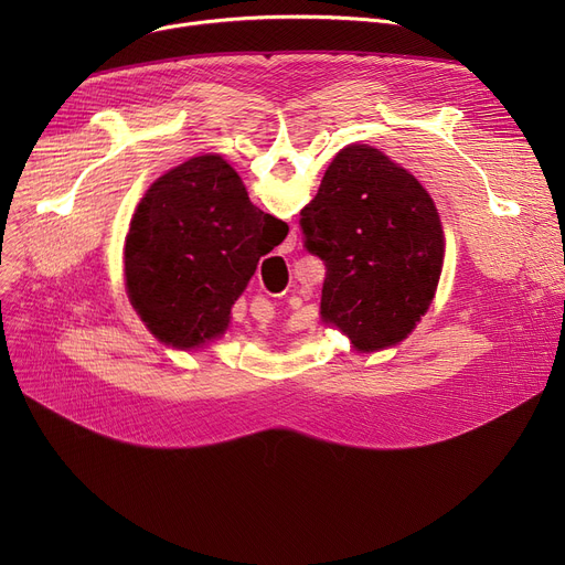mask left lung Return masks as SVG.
Wrapping results in <instances>:
<instances>
[{"instance_id":"obj_1","label":"left lung","mask_w":565,"mask_h":565,"mask_svg":"<svg viewBox=\"0 0 565 565\" xmlns=\"http://www.w3.org/2000/svg\"><path fill=\"white\" fill-rule=\"evenodd\" d=\"M324 263L320 318L354 350L407 339L428 311L444 260L439 213L407 169L366 143L345 146L300 213Z\"/></svg>"}]
</instances>
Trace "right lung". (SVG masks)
I'll return each instance as SVG.
<instances>
[{"label":"right lung","mask_w":565,"mask_h":565,"mask_svg":"<svg viewBox=\"0 0 565 565\" xmlns=\"http://www.w3.org/2000/svg\"><path fill=\"white\" fill-rule=\"evenodd\" d=\"M288 226L249 201L220 156L173 167L148 188L126 237L130 302L158 341L190 350L222 337L231 307Z\"/></svg>","instance_id":"obj_1"}]
</instances>
